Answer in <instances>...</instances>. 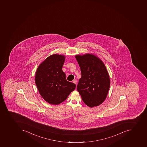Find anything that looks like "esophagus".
I'll return each mask as SVG.
<instances>
[{
  "instance_id": "obj_1",
  "label": "esophagus",
  "mask_w": 147,
  "mask_h": 147,
  "mask_svg": "<svg viewBox=\"0 0 147 147\" xmlns=\"http://www.w3.org/2000/svg\"><path fill=\"white\" fill-rule=\"evenodd\" d=\"M73 83L75 84H77V80H73Z\"/></svg>"
}]
</instances>
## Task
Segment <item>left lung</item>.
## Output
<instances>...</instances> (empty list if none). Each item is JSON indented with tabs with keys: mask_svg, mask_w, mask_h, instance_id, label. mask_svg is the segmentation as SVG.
<instances>
[{
	"mask_svg": "<svg viewBox=\"0 0 147 147\" xmlns=\"http://www.w3.org/2000/svg\"><path fill=\"white\" fill-rule=\"evenodd\" d=\"M75 58L81 70L77 90L84 103L90 108L98 106L105 100L110 80L105 66L93 55H76Z\"/></svg>",
	"mask_w": 147,
	"mask_h": 147,
	"instance_id": "1",
	"label": "left lung"
}]
</instances>
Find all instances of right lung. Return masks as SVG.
Returning a JSON list of instances; mask_svg holds the SVG:
<instances>
[{
    "label": "right lung",
    "mask_w": 147,
    "mask_h": 147,
    "mask_svg": "<svg viewBox=\"0 0 147 147\" xmlns=\"http://www.w3.org/2000/svg\"><path fill=\"white\" fill-rule=\"evenodd\" d=\"M65 56L52 55L37 68L35 83L39 93L46 102L58 105L67 98L74 90L76 84L66 80L62 68Z\"/></svg>",
    "instance_id": "1"
}]
</instances>
